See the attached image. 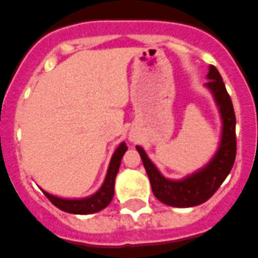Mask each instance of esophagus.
Segmentation results:
<instances>
[{"label": "esophagus", "instance_id": "esophagus-1", "mask_svg": "<svg viewBox=\"0 0 258 258\" xmlns=\"http://www.w3.org/2000/svg\"><path fill=\"white\" fill-rule=\"evenodd\" d=\"M130 141H131V142L137 141V135H135V134H130Z\"/></svg>", "mask_w": 258, "mask_h": 258}]
</instances>
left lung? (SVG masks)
<instances>
[{"label":"left lung","instance_id":"8db88e82","mask_svg":"<svg viewBox=\"0 0 258 258\" xmlns=\"http://www.w3.org/2000/svg\"><path fill=\"white\" fill-rule=\"evenodd\" d=\"M206 78L208 81L204 86L212 94L222 121L219 145L207 164L188 176L173 180L160 172L142 146H137L147 176L150 178L153 194L160 202L170 207H195L207 202L229 176L235 161V113L231 98L215 66L210 64Z\"/></svg>","mask_w":258,"mask_h":258}]
</instances>
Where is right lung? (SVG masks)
I'll list each match as a JSON object with an SVG mask.
<instances>
[{
  "label": "right lung",
  "instance_id": "1",
  "mask_svg": "<svg viewBox=\"0 0 258 258\" xmlns=\"http://www.w3.org/2000/svg\"><path fill=\"white\" fill-rule=\"evenodd\" d=\"M127 149L128 147L125 146L124 142H121L119 146L116 147V150L112 154L111 161H109V165H108V170L107 174H105V178H104V182L93 195L86 196V198H80V199H69V198H59L56 195L48 194L44 189H42L43 194L46 195L55 207H58L59 210H62L64 212H69V214L86 215V214H94V212L101 211L113 199L116 174L119 172L121 158H123Z\"/></svg>",
  "mask_w": 258,
  "mask_h": 258
}]
</instances>
